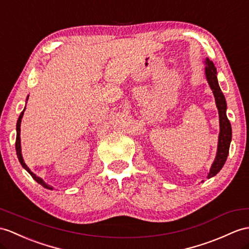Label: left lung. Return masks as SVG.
<instances>
[{"mask_svg":"<svg viewBox=\"0 0 249 249\" xmlns=\"http://www.w3.org/2000/svg\"><path fill=\"white\" fill-rule=\"evenodd\" d=\"M205 76L207 79V82L209 87L213 93L215 105L219 111V118H220V133H219V142H217V150L215 159L212 162L211 168L208 173L207 178H211L215 177V175L221 171L224 163H225L227 156L229 153V147L230 142H231L232 137V131H231V124H230L229 120L227 118L226 111H227V104L225 96L222 93L221 88L219 86V81H217V71L213 62L210 61L208 58L205 59ZM204 180H202L203 183Z\"/></svg>","mask_w":249,"mask_h":249,"instance_id":"8db88e82","label":"left lung"}]
</instances>
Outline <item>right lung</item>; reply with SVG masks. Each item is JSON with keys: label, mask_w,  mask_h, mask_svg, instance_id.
I'll use <instances>...</instances> for the list:
<instances>
[{"label": "right lung", "mask_w": 249, "mask_h": 249, "mask_svg": "<svg viewBox=\"0 0 249 249\" xmlns=\"http://www.w3.org/2000/svg\"><path fill=\"white\" fill-rule=\"evenodd\" d=\"M28 97L29 96H27V98H26V102H27V100H28ZM25 108L26 107H24V110L22 111V113L20 114V116H19V118H18V121H17V138H16V151H17V156H18V160H19V161H20V163L22 165V167L25 169V170L32 175L33 177V178L37 181L38 184H40V185H42L43 186L44 188H46V189H50V190H53V188L51 187V186H48V185H46L44 181H43V179L42 178H38L37 175L36 174H34L32 171L29 170V168L26 166V163L24 162V160H23V156H22V149H21V137H20V134H21V121H22V118H23V114H24V111H25Z\"/></svg>", "instance_id": "1"}]
</instances>
